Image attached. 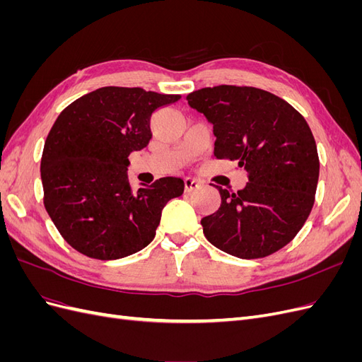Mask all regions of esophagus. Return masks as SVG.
<instances>
[{
  "label": "esophagus",
  "instance_id": "esophagus-1",
  "mask_svg": "<svg viewBox=\"0 0 362 362\" xmlns=\"http://www.w3.org/2000/svg\"><path fill=\"white\" fill-rule=\"evenodd\" d=\"M199 187H201V181L194 180V178H185L184 180V189H185V192H187V193H190V192H193L196 189H199Z\"/></svg>",
  "mask_w": 362,
  "mask_h": 362
}]
</instances>
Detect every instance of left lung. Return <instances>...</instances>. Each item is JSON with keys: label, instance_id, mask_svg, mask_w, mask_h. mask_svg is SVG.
Segmentation results:
<instances>
[{"label": "left lung", "instance_id": "left-lung-1", "mask_svg": "<svg viewBox=\"0 0 362 362\" xmlns=\"http://www.w3.org/2000/svg\"><path fill=\"white\" fill-rule=\"evenodd\" d=\"M187 103L213 125L214 157L247 172L237 193L216 185L221 206L201 221L208 242L243 259L288 245L311 213L320 170L303 116L255 87H205L187 95Z\"/></svg>", "mask_w": 362, "mask_h": 362}]
</instances>
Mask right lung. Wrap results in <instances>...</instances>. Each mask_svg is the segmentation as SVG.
<instances>
[{
	"label": "right lung",
	"instance_id": "obj_1",
	"mask_svg": "<svg viewBox=\"0 0 362 362\" xmlns=\"http://www.w3.org/2000/svg\"><path fill=\"white\" fill-rule=\"evenodd\" d=\"M178 100L180 95L108 86L59 115L40 161L43 204L75 250L117 259L154 240L164 205L182 194L184 181L166 177L134 190L128 157L148 146L152 113Z\"/></svg>",
	"mask_w": 362,
	"mask_h": 362
}]
</instances>
